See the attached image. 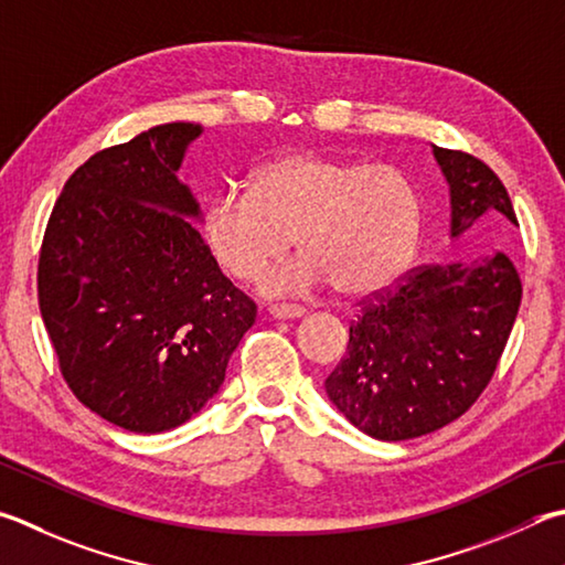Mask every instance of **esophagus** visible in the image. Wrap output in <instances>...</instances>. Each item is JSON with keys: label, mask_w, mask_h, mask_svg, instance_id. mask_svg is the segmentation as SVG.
Masks as SVG:
<instances>
[{"label": "esophagus", "mask_w": 565, "mask_h": 565, "mask_svg": "<svg viewBox=\"0 0 565 565\" xmlns=\"http://www.w3.org/2000/svg\"><path fill=\"white\" fill-rule=\"evenodd\" d=\"M269 313L271 318H279V321H289V318H301L306 309L303 306H294V303H271Z\"/></svg>", "instance_id": "obj_1"}]
</instances>
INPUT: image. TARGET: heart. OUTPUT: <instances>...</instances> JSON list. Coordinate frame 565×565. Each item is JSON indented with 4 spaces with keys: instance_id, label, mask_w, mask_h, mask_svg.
I'll return each instance as SVG.
<instances>
[{
    "instance_id": "heart-1",
    "label": "heart",
    "mask_w": 565,
    "mask_h": 565,
    "mask_svg": "<svg viewBox=\"0 0 565 565\" xmlns=\"http://www.w3.org/2000/svg\"><path fill=\"white\" fill-rule=\"evenodd\" d=\"M207 249L237 281H252L289 252L301 254L262 279L271 296L333 284L367 296L403 274L423 234V198L405 172L318 152H289L254 170L249 190L207 202Z\"/></svg>"
}]
</instances>
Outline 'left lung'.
<instances>
[{"instance_id": "8db88e82", "label": "left lung", "mask_w": 565, "mask_h": 565, "mask_svg": "<svg viewBox=\"0 0 565 565\" xmlns=\"http://www.w3.org/2000/svg\"><path fill=\"white\" fill-rule=\"evenodd\" d=\"M433 150L449 182L452 237L477 222L519 224L504 182L487 162ZM519 303L521 279L504 252L415 266L361 303L326 393L361 433L383 443L435 433L484 393Z\"/></svg>"}]
</instances>
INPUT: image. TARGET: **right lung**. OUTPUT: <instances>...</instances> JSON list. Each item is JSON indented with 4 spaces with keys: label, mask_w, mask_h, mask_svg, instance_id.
<instances>
[{
    "label": "right lung",
    "mask_w": 565,
    "mask_h": 565,
    "mask_svg": "<svg viewBox=\"0 0 565 565\" xmlns=\"http://www.w3.org/2000/svg\"><path fill=\"white\" fill-rule=\"evenodd\" d=\"M202 132L166 122L90 156L61 190L39 254V309L90 413L156 435L200 413L256 318L190 222L178 180Z\"/></svg>",
    "instance_id": "add662e5"
}]
</instances>
